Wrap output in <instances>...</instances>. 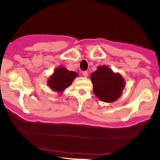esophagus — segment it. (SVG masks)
Listing matches in <instances>:
<instances>
[{"mask_svg":"<svg viewBox=\"0 0 160 160\" xmlns=\"http://www.w3.org/2000/svg\"><path fill=\"white\" fill-rule=\"evenodd\" d=\"M82 75H83V77H85V78H86V77H88V72L87 71H82Z\"/></svg>","mask_w":160,"mask_h":160,"instance_id":"esophagus-1","label":"esophagus"}]
</instances>
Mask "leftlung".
<instances>
[{
    "label": "left lung",
    "instance_id": "obj_1",
    "mask_svg": "<svg viewBox=\"0 0 160 160\" xmlns=\"http://www.w3.org/2000/svg\"><path fill=\"white\" fill-rule=\"evenodd\" d=\"M90 79L94 94L101 101L108 103L120 98L126 85L122 77L106 65L98 66L91 74Z\"/></svg>",
    "mask_w": 160,
    "mask_h": 160
}]
</instances>
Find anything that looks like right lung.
I'll return each instance as SVG.
<instances>
[{"label":"right lung","mask_w":160,"mask_h":160,"mask_svg":"<svg viewBox=\"0 0 160 160\" xmlns=\"http://www.w3.org/2000/svg\"><path fill=\"white\" fill-rule=\"evenodd\" d=\"M76 77H78L76 72L70 71L65 67H58L55 70L47 82L52 90L62 93L66 88L72 84L73 80Z\"/></svg>","instance_id":"right-lung-1"}]
</instances>
